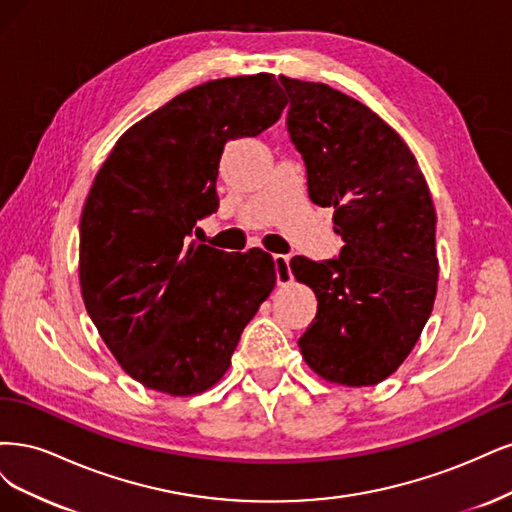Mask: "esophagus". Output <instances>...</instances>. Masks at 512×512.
Returning <instances> with one entry per match:
<instances>
[{"mask_svg": "<svg viewBox=\"0 0 512 512\" xmlns=\"http://www.w3.org/2000/svg\"><path fill=\"white\" fill-rule=\"evenodd\" d=\"M272 259H274V270H276V283L278 285L289 283V280L293 278L291 268H289V257L276 253V255H272Z\"/></svg>", "mask_w": 512, "mask_h": 512, "instance_id": "obj_1", "label": "esophagus"}]
</instances>
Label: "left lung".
Here are the masks:
<instances>
[{
  "label": "left lung",
  "instance_id": "8db88e82",
  "mask_svg": "<svg viewBox=\"0 0 512 512\" xmlns=\"http://www.w3.org/2000/svg\"><path fill=\"white\" fill-rule=\"evenodd\" d=\"M278 80L308 197L334 208V232L344 240L334 259L298 255L289 263L319 302L300 351L325 381L376 385L398 370L432 315V195L404 140L368 106L323 82Z\"/></svg>",
  "mask_w": 512,
  "mask_h": 512
}]
</instances>
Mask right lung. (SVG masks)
Segmentation results:
<instances>
[{"mask_svg": "<svg viewBox=\"0 0 512 512\" xmlns=\"http://www.w3.org/2000/svg\"><path fill=\"white\" fill-rule=\"evenodd\" d=\"M287 100L272 74L219 78L129 127L80 217V287L97 332L148 389L212 387L276 283L272 257L189 242L219 208L229 140L259 136Z\"/></svg>", "mask_w": 512, "mask_h": 512, "instance_id": "1", "label": "right lung"}]
</instances>
